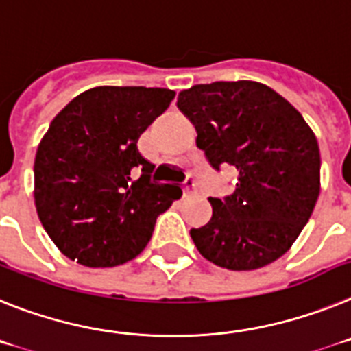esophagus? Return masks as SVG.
<instances>
[{"mask_svg": "<svg viewBox=\"0 0 351 351\" xmlns=\"http://www.w3.org/2000/svg\"><path fill=\"white\" fill-rule=\"evenodd\" d=\"M196 193V182L193 178H187L184 184V196H189V194Z\"/></svg>", "mask_w": 351, "mask_h": 351, "instance_id": "esophagus-1", "label": "esophagus"}]
</instances>
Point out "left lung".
<instances>
[{
  "instance_id": "obj_1",
  "label": "left lung",
  "mask_w": 351,
  "mask_h": 351,
  "mask_svg": "<svg viewBox=\"0 0 351 351\" xmlns=\"http://www.w3.org/2000/svg\"><path fill=\"white\" fill-rule=\"evenodd\" d=\"M212 167L233 166L224 199L191 237L203 258L228 270H256L289 251L319 196V148L297 109L267 84L217 81L180 91Z\"/></svg>"
}]
</instances>
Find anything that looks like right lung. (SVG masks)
<instances>
[{
  "label": "right lung",
  "instance_id": "1",
  "mask_svg": "<svg viewBox=\"0 0 351 351\" xmlns=\"http://www.w3.org/2000/svg\"><path fill=\"white\" fill-rule=\"evenodd\" d=\"M173 99L167 88L97 86L51 121L36 148L33 194L42 226L66 258L91 268L132 260L180 199L178 185L152 182L154 164L138 150Z\"/></svg>",
  "mask_w": 351,
  "mask_h": 351
}]
</instances>
